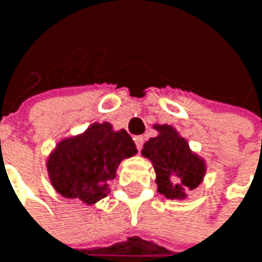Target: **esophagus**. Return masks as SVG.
I'll list each match as a JSON object with an SVG mask.
<instances>
[{
  "mask_svg": "<svg viewBox=\"0 0 262 262\" xmlns=\"http://www.w3.org/2000/svg\"><path fill=\"white\" fill-rule=\"evenodd\" d=\"M134 142H136V146H137V149L140 151V149L143 148V143H145V137H143V136H136V137H134Z\"/></svg>",
  "mask_w": 262,
  "mask_h": 262,
  "instance_id": "1",
  "label": "esophagus"
}]
</instances>
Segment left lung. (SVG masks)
Here are the masks:
<instances>
[{"label": "left lung", "instance_id": "1", "mask_svg": "<svg viewBox=\"0 0 262 262\" xmlns=\"http://www.w3.org/2000/svg\"><path fill=\"white\" fill-rule=\"evenodd\" d=\"M154 129L159 134L143 145L142 156L154 166L157 192L169 200H185L203 182L206 162L174 126L156 123Z\"/></svg>", "mask_w": 262, "mask_h": 262}]
</instances>
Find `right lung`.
<instances>
[{
  "instance_id": "obj_1",
  "label": "right lung",
  "mask_w": 262,
  "mask_h": 262,
  "mask_svg": "<svg viewBox=\"0 0 262 262\" xmlns=\"http://www.w3.org/2000/svg\"><path fill=\"white\" fill-rule=\"evenodd\" d=\"M136 154V143L125 129L94 122L82 134L62 139L46 165L56 192L91 206L110 192L120 162Z\"/></svg>"
}]
</instances>
